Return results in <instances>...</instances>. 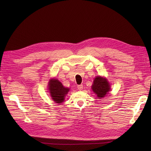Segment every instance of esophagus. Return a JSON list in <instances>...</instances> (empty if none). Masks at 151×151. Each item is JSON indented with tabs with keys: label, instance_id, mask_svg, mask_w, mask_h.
<instances>
[{
	"label": "esophagus",
	"instance_id": "1",
	"mask_svg": "<svg viewBox=\"0 0 151 151\" xmlns=\"http://www.w3.org/2000/svg\"><path fill=\"white\" fill-rule=\"evenodd\" d=\"M78 89L80 90V91H81L83 89V86L82 84H80V85H78Z\"/></svg>",
	"mask_w": 151,
	"mask_h": 151
}]
</instances>
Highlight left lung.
<instances>
[{"mask_svg": "<svg viewBox=\"0 0 151 151\" xmlns=\"http://www.w3.org/2000/svg\"><path fill=\"white\" fill-rule=\"evenodd\" d=\"M91 88L92 91L100 99L105 97L108 92L111 91L110 84L108 80L105 78L100 76L95 78Z\"/></svg>", "mask_w": 151, "mask_h": 151, "instance_id": "left-lung-1", "label": "left lung"}]
</instances>
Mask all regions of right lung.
Returning <instances> with one entry per match:
<instances>
[{"mask_svg":"<svg viewBox=\"0 0 151 151\" xmlns=\"http://www.w3.org/2000/svg\"><path fill=\"white\" fill-rule=\"evenodd\" d=\"M48 90L52 100L56 104H62L64 101L66 95L70 89L65 88L57 79L52 78L50 80L48 84Z\"/></svg>","mask_w":151,"mask_h":151,"instance_id":"obj_1","label":"right lung"}]
</instances>
